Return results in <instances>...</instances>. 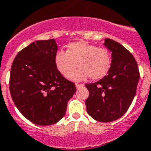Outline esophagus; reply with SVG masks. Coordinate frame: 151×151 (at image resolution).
<instances>
[{"mask_svg": "<svg viewBox=\"0 0 151 151\" xmlns=\"http://www.w3.org/2000/svg\"><path fill=\"white\" fill-rule=\"evenodd\" d=\"M84 85L83 84H80V83H76V86L77 89H79L81 87H83Z\"/></svg>", "mask_w": 151, "mask_h": 151, "instance_id": "esophagus-1", "label": "esophagus"}]
</instances>
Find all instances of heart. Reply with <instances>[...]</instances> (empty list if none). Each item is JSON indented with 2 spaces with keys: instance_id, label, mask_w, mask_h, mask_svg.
Wrapping results in <instances>:
<instances>
[{
  "instance_id": "b5f03b06",
  "label": "heart",
  "mask_w": 151,
  "mask_h": 151,
  "mask_svg": "<svg viewBox=\"0 0 151 151\" xmlns=\"http://www.w3.org/2000/svg\"><path fill=\"white\" fill-rule=\"evenodd\" d=\"M54 62L56 68L65 77L77 65L79 68L68 76L72 80L82 81L89 76L92 80H98L109 72L112 57L107 48L78 41L68 44L66 52H56Z\"/></svg>"
}]
</instances>
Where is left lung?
<instances>
[{"label":"left lung","mask_w":151,"mask_h":151,"mask_svg":"<svg viewBox=\"0 0 151 151\" xmlns=\"http://www.w3.org/2000/svg\"><path fill=\"white\" fill-rule=\"evenodd\" d=\"M104 45L112 52V64L106 76L95 83L86 84L89 96L87 113L99 122H112L127 111L140 79L133 55L114 40L105 38Z\"/></svg>","instance_id":"1"}]
</instances>
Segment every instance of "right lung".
I'll return each mask as SVG.
<instances>
[{
	"label": "right lung",
	"mask_w": 151,
	"mask_h": 151,
	"mask_svg": "<svg viewBox=\"0 0 151 151\" xmlns=\"http://www.w3.org/2000/svg\"><path fill=\"white\" fill-rule=\"evenodd\" d=\"M57 51L55 39L36 41L17 53L11 66V98L22 115L37 125L58 123L76 91L75 83L56 68Z\"/></svg>",
	"instance_id": "right-lung-1"
}]
</instances>
